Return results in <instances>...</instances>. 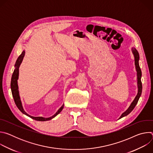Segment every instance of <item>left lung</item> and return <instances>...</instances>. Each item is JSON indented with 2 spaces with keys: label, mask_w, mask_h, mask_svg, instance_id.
I'll return each instance as SVG.
<instances>
[{
  "label": "left lung",
  "mask_w": 153,
  "mask_h": 153,
  "mask_svg": "<svg viewBox=\"0 0 153 153\" xmlns=\"http://www.w3.org/2000/svg\"><path fill=\"white\" fill-rule=\"evenodd\" d=\"M132 52L134 54V61H135V66H136V69L137 71V88H138V92L136 96L135 99L133 101V102L131 103L130 106L129 108L127 109L126 111H125L120 116L119 119H121L127 115H128L131 112L133 109L135 108L136 105H137L139 99L142 94V82H141V77H142V71L139 66V54L138 51L135 48H132Z\"/></svg>",
  "instance_id": "8db88e82"
}]
</instances>
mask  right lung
Here are the masks:
<instances>
[{"instance_id":"add662e5","label":"right lung","mask_w":153,"mask_h":153,"mask_svg":"<svg viewBox=\"0 0 153 153\" xmlns=\"http://www.w3.org/2000/svg\"><path fill=\"white\" fill-rule=\"evenodd\" d=\"M25 51H23L22 54L19 56V57L17 58L16 63H15V69L14 70V72L13 73L12 75V77H11V92H12V95L13 97L14 98V102L17 106V107L19 108V110L23 114L27 115V116L31 117L33 119H34L36 120L37 121H47V120H50L51 119H52L53 118H54V117H56L57 114H59L62 110H63L64 105H63L58 110V111L51 117H48V118H45V117H33L31 116L29 114H28L24 110L22 105V102L20 100V98L19 96V90H18V85H17V79L19 78V68L20 65L23 60L24 57L25 56Z\"/></svg>"}]
</instances>
